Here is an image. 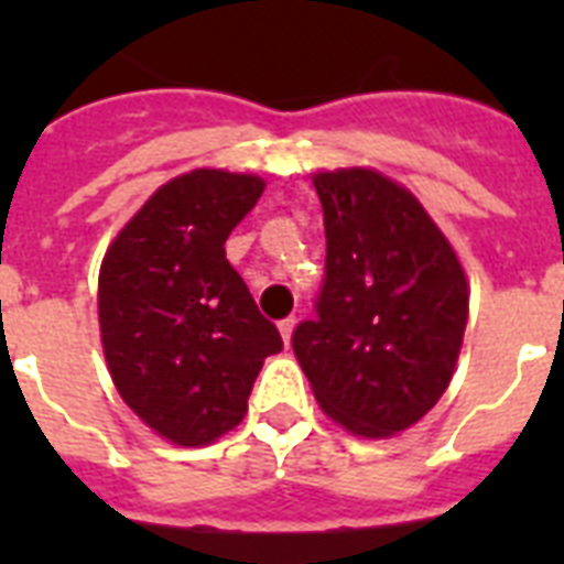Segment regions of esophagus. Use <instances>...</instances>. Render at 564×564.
Wrapping results in <instances>:
<instances>
[{
	"label": "esophagus",
	"instance_id": "34e87169",
	"mask_svg": "<svg viewBox=\"0 0 564 564\" xmlns=\"http://www.w3.org/2000/svg\"><path fill=\"white\" fill-rule=\"evenodd\" d=\"M295 322H299V318H295V316H286V318H281V322H278V330H281L283 343H290V339H292V330H295Z\"/></svg>",
	"mask_w": 564,
	"mask_h": 564
}]
</instances>
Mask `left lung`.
<instances>
[{"mask_svg":"<svg viewBox=\"0 0 564 564\" xmlns=\"http://www.w3.org/2000/svg\"><path fill=\"white\" fill-rule=\"evenodd\" d=\"M313 184L325 278L292 351L330 419L357 436H394L451 383L468 322L465 272L424 207L383 175L339 170Z\"/></svg>","mask_w":564,"mask_h":564,"instance_id":"1","label":"left lung"}]
</instances>
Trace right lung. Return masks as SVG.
<instances>
[{"mask_svg": "<svg viewBox=\"0 0 564 564\" xmlns=\"http://www.w3.org/2000/svg\"><path fill=\"white\" fill-rule=\"evenodd\" d=\"M263 181L195 170L163 184L113 239L99 272L105 360L122 401L175 445L237 427L278 327L225 257Z\"/></svg>", "mask_w": 564, "mask_h": 564, "instance_id": "1", "label": "right lung"}]
</instances>
